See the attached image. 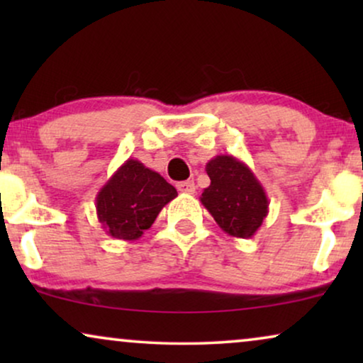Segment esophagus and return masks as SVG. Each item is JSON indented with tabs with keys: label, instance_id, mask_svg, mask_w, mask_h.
<instances>
[{
	"label": "esophagus",
	"instance_id": "34e87169",
	"mask_svg": "<svg viewBox=\"0 0 363 363\" xmlns=\"http://www.w3.org/2000/svg\"><path fill=\"white\" fill-rule=\"evenodd\" d=\"M177 188H178V191L186 193V195H193V193H195V190H196L195 182H193V180H186V182L177 183Z\"/></svg>",
	"mask_w": 363,
	"mask_h": 363
}]
</instances>
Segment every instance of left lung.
I'll list each match as a JSON object with an SVG mask.
<instances>
[{
  "label": "left lung",
  "mask_w": 363,
  "mask_h": 363,
  "mask_svg": "<svg viewBox=\"0 0 363 363\" xmlns=\"http://www.w3.org/2000/svg\"><path fill=\"white\" fill-rule=\"evenodd\" d=\"M210 186L200 196L218 226L230 236H255L267 216L266 191L251 168L233 155H216L206 163Z\"/></svg>",
  "instance_id": "obj_1"
}]
</instances>
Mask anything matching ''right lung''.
I'll return each instance as SVG.
<instances>
[{"label": "right lung", "mask_w": 363, "mask_h": 363, "mask_svg": "<svg viewBox=\"0 0 363 363\" xmlns=\"http://www.w3.org/2000/svg\"><path fill=\"white\" fill-rule=\"evenodd\" d=\"M177 195L175 186L160 173L128 158L97 193L99 223L108 236L135 241Z\"/></svg>", "instance_id": "1"}]
</instances>
